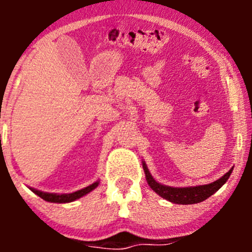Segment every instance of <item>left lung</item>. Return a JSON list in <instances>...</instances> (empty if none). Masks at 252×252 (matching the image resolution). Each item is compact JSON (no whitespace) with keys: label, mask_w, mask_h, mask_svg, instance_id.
Returning <instances> with one entry per match:
<instances>
[{"label":"left lung","mask_w":252,"mask_h":252,"mask_svg":"<svg viewBox=\"0 0 252 252\" xmlns=\"http://www.w3.org/2000/svg\"><path fill=\"white\" fill-rule=\"evenodd\" d=\"M142 168H144V171H145L148 184L150 186V188L153 189L154 192L158 193L160 197L166 199V201L177 204H194L206 201L207 198L215 194L218 189L226 183L233 170V168L230 169L223 177H221L220 179L213 182V183L197 187H186V188H174V187H168L164 186V184L158 183L157 180L153 178V175L150 174V171H149L145 161H142Z\"/></svg>","instance_id":"left-lung-1"}]
</instances>
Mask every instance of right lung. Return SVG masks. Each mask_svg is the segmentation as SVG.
I'll return each instance as SVG.
<instances>
[{"instance_id":"1","label":"right lung","mask_w":252,"mask_h":252,"mask_svg":"<svg viewBox=\"0 0 252 252\" xmlns=\"http://www.w3.org/2000/svg\"><path fill=\"white\" fill-rule=\"evenodd\" d=\"M99 182H94L91 186L86 187V188L81 189V190H77L74 193H69V194H58V193H46V192H41V190H37V189L30 188L32 192L35 193L36 195H39L40 198H43L44 201L51 202V203H69V202H73L75 199H79L83 195L88 194L90 192H92L93 189L97 188L98 187Z\"/></svg>"}]
</instances>
